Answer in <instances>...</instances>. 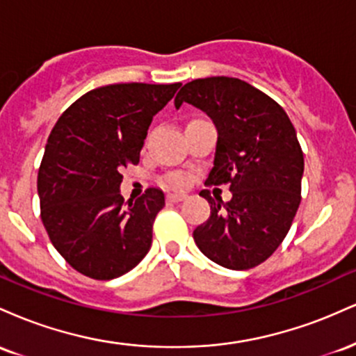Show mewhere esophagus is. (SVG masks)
Masks as SVG:
<instances>
[{
    "mask_svg": "<svg viewBox=\"0 0 356 356\" xmlns=\"http://www.w3.org/2000/svg\"><path fill=\"white\" fill-rule=\"evenodd\" d=\"M186 197H187L186 192H170V194H167V201L170 202H181Z\"/></svg>",
    "mask_w": 356,
    "mask_h": 356,
    "instance_id": "34e87169",
    "label": "esophagus"
}]
</instances>
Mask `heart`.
<instances>
[{"mask_svg": "<svg viewBox=\"0 0 356 356\" xmlns=\"http://www.w3.org/2000/svg\"><path fill=\"white\" fill-rule=\"evenodd\" d=\"M170 181H172V184H177V186H181V184L186 182V179H184L182 175H172V179H170Z\"/></svg>", "mask_w": 356, "mask_h": 356, "instance_id": "heart-1", "label": "heart"}]
</instances>
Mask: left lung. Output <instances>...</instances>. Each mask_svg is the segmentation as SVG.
Returning <instances> with one entry per match:
<instances>
[{"label":"left lung","instance_id":"1","mask_svg":"<svg viewBox=\"0 0 356 356\" xmlns=\"http://www.w3.org/2000/svg\"><path fill=\"white\" fill-rule=\"evenodd\" d=\"M182 102L202 110L218 130L206 184H229L232 192L229 202L199 192L211 216L194 229L195 244L219 266L254 268L283 243L301 202L305 159L295 127L271 97L231 76L189 81L175 108Z\"/></svg>","mask_w":356,"mask_h":356}]
</instances>
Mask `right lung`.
<instances>
[{"mask_svg": "<svg viewBox=\"0 0 356 356\" xmlns=\"http://www.w3.org/2000/svg\"><path fill=\"white\" fill-rule=\"evenodd\" d=\"M181 83H115L90 90L61 113L38 170L42 220L72 268L107 281L134 269L165 206L161 189L124 202L122 170L138 164L154 115Z\"/></svg>", "mask_w": 356, "mask_h": 356, "instance_id": "right-lung-1", "label": "right lung"}]
</instances>
